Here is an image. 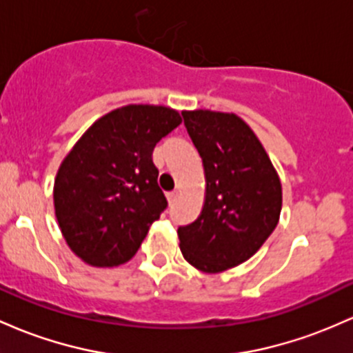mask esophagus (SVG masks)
I'll return each mask as SVG.
<instances>
[{"label":"esophagus","mask_w":353,"mask_h":353,"mask_svg":"<svg viewBox=\"0 0 353 353\" xmlns=\"http://www.w3.org/2000/svg\"><path fill=\"white\" fill-rule=\"evenodd\" d=\"M177 197H179V191H172V192H168V201L169 204H174L177 201Z\"/></svg>","instance_id":"1"}]
</instances>
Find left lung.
<instances>
[{
  "label": "left lung",
  "mask_w": 353,
  "mask_h": 353,
  "mask_svg": "<svg viewBox=\"0 0 353 353\" xmlns=\"http://www.w3.org/2000/svg\"><path fill=\"white\" fill-rule=\"evenodd\" d=\"M203 159L206 194L194 223L177 230L189 265L221 273L250 259L280 221L281 183L251 127L236 114L184 110Z\"/></svg>",
  "instance_id": "1"
}]
</instances>
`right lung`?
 Returning a JSON list of instances; mask_svg holds the SVG:
<instances>
[{
  "label": "right lung",
  "instance_id": "obj_1",
  "mask_svg": "<svg viewBox=\"0 0 353 353\" xmlns=\"http://www.w3.org/2000/svg\"><path fill=\"white\" fill-rule=\"evenodd\" d=\"M183 122L164 105L130 103L95 120L58 168L53 203L61 234L82 261H129L168 208L152 150Z\"/></svg>",
  "mask_w": 353,
  "mask_h": 353
}]
</instances>
